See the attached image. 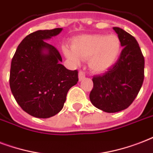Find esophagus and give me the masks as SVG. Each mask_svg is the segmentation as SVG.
<instances>
[{
    "label": "esophagus",
    "mask_w": 153,
    "mask_h": 153,
    "mask_svg": "<svg viewBox=\"0 0 153 153\" xmlns=\"http://www.w3.org/2000/svg\"><path fill=\"white\" fill-rule=\"evenodd\" d=\"M78 76H79V80H83V79L85 77V73H84L83 71H80V72H79V74H78Z\"/></svg>",
    "instance_id": "1"
}]
</instances>
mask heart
Instances as JSON below:
<instances>
[{
  "mask_svg": "<svg viewBox=\"0 0 153 153\" xmlns=\"http://www.w3.org/2000/svg\"><path fill=\"white\" fill-rule=\"evenodd\" d=\"M121 48V41L116 34H92L74 39L72 49L64 48V53L76 65L80 63V59H88V66L92 70L104 73L117 61Z\"/></svg>",
  "mask_w": 153,
  "mask_h": 153,
  "instance_id": "obj_1",
  "label": "heart"
}]
</instances>
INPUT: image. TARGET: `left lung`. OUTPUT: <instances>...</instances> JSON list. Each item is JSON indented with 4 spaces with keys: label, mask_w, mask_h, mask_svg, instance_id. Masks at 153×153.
<instances>
[{
    "label": "left lung",
    "mask_w": 153,
    "mask_h": 153,
    "mask_svg": "<svg viewBox=\"0 0 153 153\" xmlns=\"http://www.w3.org/2000/svg\"><path fill=\"white\" fill-rule=\"evenodd\" d=\"M113 29L124 48L107 72L93 76L89 95L92 104L105 112L127 108L137 97L144 77V58L137 40L122 28Z\"/></svg>",
    "instance_id": "8db88e82"
}]
</instances>
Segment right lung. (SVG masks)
Listing matches in <instances>:
<instances>
[{
    "label": "right lung",
    "mask_w": 153,
    "mask_h": 153,
    "mask_svg": "<svg viewBox=\"0 0 153 153\" xmlns=\"http://www.w3.org/2000/svg\"><path fill=\"white\" fill-rule=\"evenodd\" d=\"M62 31L38 30L25 36L12 59L9 85L22 109L37 118H49L62 109L68 90L78 81L77 70L61 65L59 51L46 42Z\"/></svg>",
    "instance_id": "add662e5"
}]
</instances>
